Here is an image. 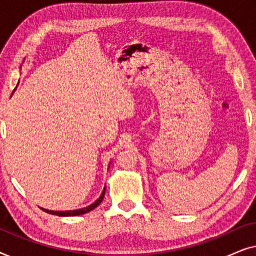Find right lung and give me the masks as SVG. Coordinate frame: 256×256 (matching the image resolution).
<instances>
[{
	"label": "right lung",
	"instance_id": "obj_1",
	"mask_svg": "<svg viewBox=\"0 0 256 256\" xmlns=\"http://www.w3.org/2000/svg\"><path fill=\"white\" fill-rule=\"evenodd\" d=\"M16 90V88H15ZM15 90H14V92H15ZM12 92V93H14ZM104 192H106V186L104 188V191L101 192L100 197L96 199V202H92V204L86 206V208H78V210H72V211H51V210H46V208H42L43 211H45L46 213H50V214H54V216H82V214H85L87 212H90L92 210H94L96 208H98L101 204V202L104 200Z\"/></svg>",
	"mask_w": 256,
	"mask_h": 256
}]
</instances>
